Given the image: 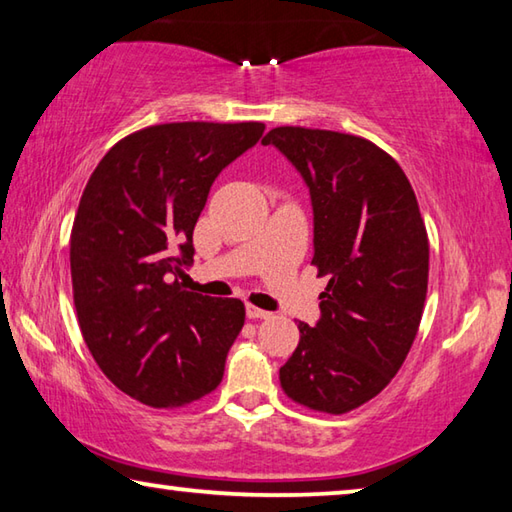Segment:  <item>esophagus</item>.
Returning a JSON list of instances; mask_svg holds the SVG:
<instances>
[{"mask_svg": "<svg viewBox=\"0 0 512 512\" xmlns=\"http://www.w3.org/2000/svg\"><path fill=\"white\" fill-rule=\"evenodd\" d=\"M246 318H250V320H266V318H271V313L264 311V309H257V306H253V304H246Z\"/></svg>", "mask_w": 512, "mask_h": 512, "instance_id": "esophagus-1", "label": "esophagus"}]
</instances>
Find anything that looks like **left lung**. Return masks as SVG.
Returning <instances> with one entry per match:
<instances>
[{
    "label": "left lung",
    "mask_w": 512,
    "mask_h": 512,
    "mask_svg": "<svg viewBox=\"0 0 512 512\" xmlns=\"http://www.w3.org/2000/svg\"><path fill=\"white\" fill-rule=\"evenodd\" d=\"M262 145L309 188L311 264L331 277L280 383L300 405L345 414L396 376L416 338L430 268L421 212L401 165L365 138L275 127Z\"/></svg>",
    "instance_id": "obj_1"
}]
</instances>
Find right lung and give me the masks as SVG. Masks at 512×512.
Masks as SVG:
<instances>
[{
	"instance_id": "obj_1",
	"label": "right lung",
	"mask_w": 512,
	"mask_h": 512,
	"mask_svg": "<svg viewBox=\"0 0 512 512\" xmlns=\"http://www.w3.org/2000/svg\"><path fill=\"white\" fill-rule=\"evenodd\" d=\"M262 123H167L102 156L71 230V280L91 356L150 407L210 394L244 327V302L183 291L192 232L221 170L255 147Z\"/></svg>"
}]
</instances>
